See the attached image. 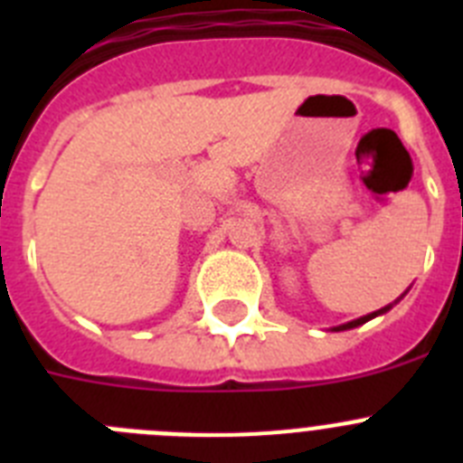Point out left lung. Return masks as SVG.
Instances as JSON below:
<instances>
[{
	"mask_svg": "<svg viewBox=\"0 0 463 463\" xmlns=\"http://www.w3.org/2000/svg\"><path fill=\"white\" fill-rule=\"evenodd\" d=\"M406 297V292L401 294L399 298H396L394 304H399L401 298ZM394 304H390V306H384V308H380V310H375V313H369V315H364V317H357V320H353V322H345V325H338V326H334V329L331 331H347V329H354V326H359V325H364V322H369V320H373V317H378V315H384L387 313V310L392 308V306Z\"/></svg>",
	"mask_w": 463,
	"mask_h": 463,
	"instance_id": "obj_1",
	"label": "left lung"
}]
</instances>
